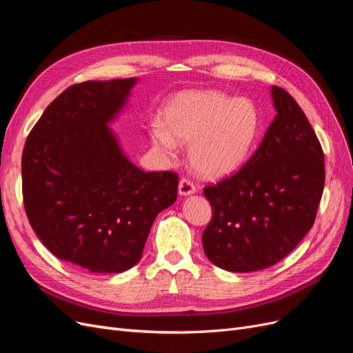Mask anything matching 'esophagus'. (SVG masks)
Listing matches in <instances>:
<instances>
[{"label": "esophagus", "mask_w": 353, "mask_h": 353, "mask_svg": "<svg viewBox=\"0 0 353 353\" xmlns=\"http://www.w3.org/2000/svg\"><path fill=\"white\" fill-rule=\"evenodd\" d=\"M178 193L181 196H190V194H194L196 193V185L191 183L190 179L187 178H183L179 181L178 184Z\"/></svg>", "instance_id": "1"}]
</instances>
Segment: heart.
<instances>
[{
  "label": "heart",
  "instance_id": "b5f03b06",
  "mask_svg": "<svg viewBox=\"0 0 353 353\" xmlns=\"http://www.w3.org/2000/svg\"><path fill=\"white\" fill-rule=\"evenodd\" d=\"M163 125L148 128L152 145L172 157L178 144L188 145V159L203 178L231 175L248 162L261 131V116L252 100L219 91H187L170 100Z\"/></svg>",
  "mask_w": 353,
  "mask_h": 353
}]
</instances>
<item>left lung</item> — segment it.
I'll return each mask as SVG.
<instances>
[{
  "instance_id": "left-lung-1",
  "label": "left lung",
  "mask_w": 353,
  "mask_h": 353,
  "mask_svg": "<svg viewBox=\"0 0 353 353\" xmlns=\"http://www.w3.org/2000/svg\"><path fill=\"white\" fill-rule=\"evenodd\" d=\"M272 123L245 165L205 188L213 210L203 231L208 259L231 272H253L284 259L312 228L325 168L321 144L285 90L271 88Z\"/></svg>"
}]
</instances>
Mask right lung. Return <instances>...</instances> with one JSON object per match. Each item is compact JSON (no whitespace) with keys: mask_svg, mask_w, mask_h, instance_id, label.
<instances>
[{"mask_svg":"<svg viewBox=\"0 0 353 353\" xmlns=\"http://www.w3.org/2000/svg\"><path fill=\"white\" fill-rule=\"evenodd\" d=\"M135 83L72 85L42 113L23 148L30 227L59 259L90 272L132 268L156 216L176 200L178 175L138 169L109 128Z\"/></svg>","mask_w":353,"mask_h":353,"instance_id":"1","label":"right lung"}]
</instances>
